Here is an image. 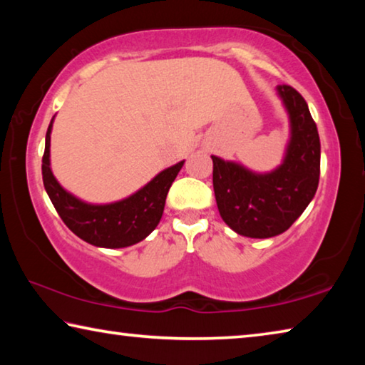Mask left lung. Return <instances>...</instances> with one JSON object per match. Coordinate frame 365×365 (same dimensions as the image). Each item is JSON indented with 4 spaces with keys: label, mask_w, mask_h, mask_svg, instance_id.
<instances>
[{
    "label": "left lung",
    "mask_w": 365,
    "mask_h": 365,
    "mask_svg": "<svg viewBox=\"0 0 365 365\" xmlns=\"http://www.w3.org/2000/svg\"><path fill=\"white\" fill-rule=\"evenodd\" d=\"M275 90L289 122L282 163L269 172H256L237 160L211 156L220 217L248 238H272L288 230L319 187L320 140L307 103L292 86Z\"/></svg>",
    "instance_id": "8db88e82"
}]
</instances>
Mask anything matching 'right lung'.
Listing matches in <instances>:
<instances>
[{
  "label": "right lung",
  "instance_id": "1",
  "mask_svg": "<svg viewBox=\"0 0 365 365\" xmlns=\"http://www.w3.org/2000/svg\"><path fill=\"white\" fill-rule=\"evenodd\" d=\"M53 122L54 117L46 132L41 174L49 200L64 224L78 238L98 248H127L145 240L163 217L169 188L183 168L185 160L160 170L145 187L119 201L103 205L86 202L67 191L53 174L49 159Z\"/></svg>",
  "mask_w": 365,
  "mask_h": 365
}]
</instances>
